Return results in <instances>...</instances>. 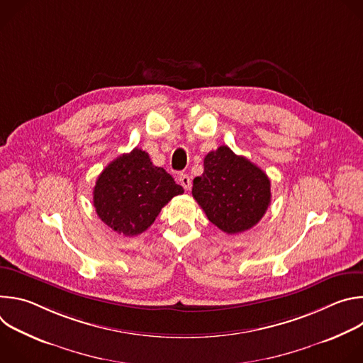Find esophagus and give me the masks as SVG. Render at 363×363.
Segmentation results:
<instances>
[{
  "label": "esophagus",
  "instance_id": "esophagus-1",
  "mask_svg": "<svg viewBox=\"0 0 363 363\" xmlns=\"http://www.w3.org/2000/svg\"><path fill=\"white\" fill-rule=\"evenodd\" d=\"M178 179H179L181 185H182L186 191H189V189H191V179H189V177H188L186 174H181V175L178 177Z\"/></svg>",
  "mask_w": 363,
  "mask_h": 363
}]
</instances>
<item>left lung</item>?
<instances>
[{
    "label": "left lung",
    "mask_w": 363,
    "mask_h": 363,
    "mask_svg": "<svg viewBox=\"0 0 363 363\" xmlns=\"http://www.w3.org/2000/svg\"><path fill=\"white\" fill-rule=\"evenodd\" d=\"M270 186L264 171L223 145L205 157L192 196L214 225L238 234L263 218L272 201Z\"/></svg>",
    "instance_id": "left-lung-1"
}]
</instances>
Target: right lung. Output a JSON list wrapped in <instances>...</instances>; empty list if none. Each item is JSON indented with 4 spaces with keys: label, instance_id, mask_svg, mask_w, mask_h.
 I'll use <instances>...</instances> for the list:
<instances>
[{
    "label": "right lung",
    "instance_id": "1",
    "mask_svg": "<svg viewBox=\"0 0 363 363\" xmlns=\"http://www.w3.org/2000/svg\"><path fill=\"white\" fill-rule=\"evenodd\" d=\"M184 188L149 155L135 147L121 155L99 175L93 205L99 218L118 234L133 237L147 230L164 206Z\"/></svg>",
    "mask_w": 363,
    "mask_h": 363
}]
</instances>
